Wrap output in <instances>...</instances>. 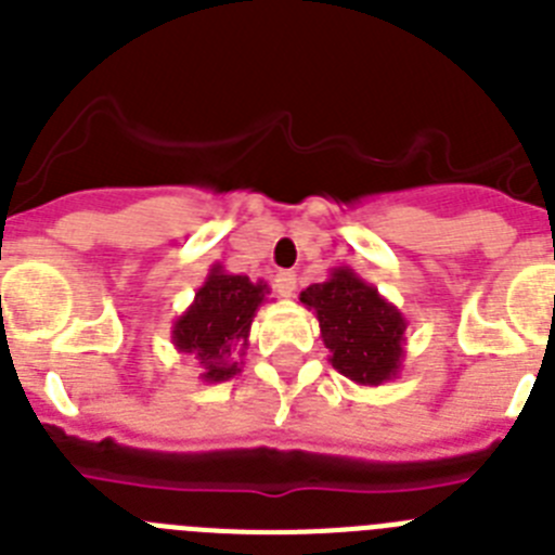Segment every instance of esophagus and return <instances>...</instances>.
Returning a JSON list of instances; mask_svg holds the SVG:
<instances>
[{"label": "esophagus", "instance_id": "34e87169", "mask_svg": "<svg viewBox=\"0 0 555 555\" xmlns=\"http://www.w3.org/2000/svg\"><path fill=\"white\" fill-rule=\"evenodd\" d=\"M294 288H297V274L294 272H281L274 278V292L281 294V297H292Z\"/></svg>", "mask_w": 555, "mask_h": 555}]
</instances>
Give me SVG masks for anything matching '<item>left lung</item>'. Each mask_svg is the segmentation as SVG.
I'll list each match as a JSON object with an SVG mask.
<instances>
[{
  "mask_svg": "<svg viewBox=\"0 0 555 555\" xmlns=\"http://www.w3.org/2000/svg\"><path fill=\"white\" fill-rule=\"evenodd\" d=\"M300 302L317 313L331 364L358 386L389 384L405 358V317L350 267L302 288Z\"/></svg>",
  "mask_w": 555,
  "mask_h": 555,
  "instance_id": "obj_1",
  "label": "left lung"
}]
</instances>
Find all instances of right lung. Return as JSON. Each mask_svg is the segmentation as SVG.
I'll list each match as a JSON object with an SVG mask.
<instances>
[{
    "label": "right lung",
    "mask_w": 555,
    "mask_h": 555,
    "mask_svg": "<svg viewBox=\"0 0 555 555\" xmlns=\"http://www.w3.org/2000/svg\"><path fill=\"white\" fill-rule=\"evenodd\" d=\"M269 286L247 274L224 272L222 263L208 269L194 302L171 325V345L183 356L197 358L205 384H222L242 372L255 313L267 302Z\"/></svg>",
    "instance_id": "add662e5"
}]
</instances>
